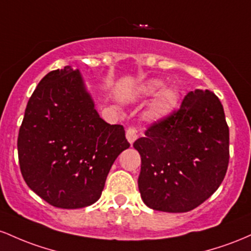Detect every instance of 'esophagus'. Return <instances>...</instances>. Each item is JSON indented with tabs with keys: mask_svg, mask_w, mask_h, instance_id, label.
<instances>
[{
	"mask_svg": "<svg viewBox=\"0 0 251 251\" xmlns=\"http://www.w3.org/2000/svg\"><path fill=\"white\" fill-rule=\"evenodd\" d=\"M126 140H128V142L130 143V145H133L135 141L137 140L139 135H137L136 129L128 128V129H126Z\"/></svg>",
	"mask_w": 251,
	"mask_h": 251,
	"instance_id": "34e87169",
	"label": "esophagus"
}]
</instances>
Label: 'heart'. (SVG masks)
<instances>
[{
  "label": "heart",
  "mask_w": 251,
  "mask_h": 251,
  "mask_svg": "<svg viewBox=\"0 0 251 251\" xmlns=\"http://www.w3.org/2000/svg\"><path fill=\"white\" fill-rule=\"evenodd\" d=\"M163 81L160 79H149L142 83L136 90L139 98H147L155 96L153 102L149 104L146 117L149 121H161L167 118L178 108L179 92L174 88H163Z\"/></svg>",
  "instance_id": "b5f03b06"
}]
</instances>
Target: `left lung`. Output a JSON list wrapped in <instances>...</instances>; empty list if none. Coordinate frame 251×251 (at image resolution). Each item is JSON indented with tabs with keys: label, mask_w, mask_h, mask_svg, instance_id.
<instances>
[{
	"label": "left lung",
	"mask_w": 251,
	"mask_h": 251,
	"mask_svg": "<svg viewBox=\"0 0 251 251\" xmlns=\"http://www.w3.org/2000/svg\"><path fill=\"white\" fill-rule=\"evenodd\" d=\"M145 135L133 146L141 155L137 184L148 207L187 212L216 192L229 165V126L213 92H188L179 110Z\"/></svg>",
	"instance_id": "left-lung-1"
}]
</instances>
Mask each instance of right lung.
Here are the masks:
<instances>
[{
	"mask_svg": "<svg viewBox=\"0 0 251 251\" xmlns=\"http://www.w3.org/2000/svg\"><path fill=\"white\" fill-rule=\"evenodd\" d=\"M129 146L122 126L100 117L79 70L65 66L47 73L28 100L20 170L45 201L80 209L100 199L112 163Z\"/></svg>",
	"mask_w": 251,
	"mask_h": 251,
	"instance_id": "1",
	"label": "right lung"
}]
</instances>
